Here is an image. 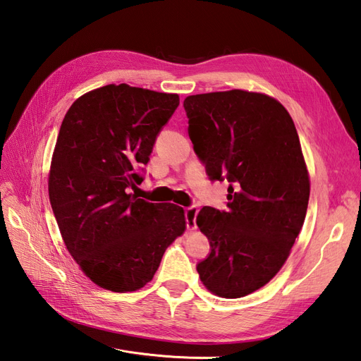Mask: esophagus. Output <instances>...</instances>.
Instances as JSON below:
<instances>
[{"label":"esophagus","instance_id":"1","mask_svg":"<svg viewBox=\"0 0 361 361\" xmlns=\"http://www.w3.org/2000/svg\"><path fill=\"white\" fill-rule=\"evenodd\" d=\"M197 214H199L197 206L185 207V221H187L188 231H194L195 228V216H197Z\"/></svg>","mask_w":361,"mask_h":361}]
</instances>
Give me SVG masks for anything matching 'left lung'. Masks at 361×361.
<instances>
[{
  "instance_id": "obj_1",
  "label": "left lung",
  "mask_w": 361,
  "mask_h": 361,
  "mask_svg": "<svg viewBox=\"0 0 361 361\" xmlns=\"http://www.w3.org/2000/svg\"><path fill=\"white\" fill-rule=\"evenodd\" d=\"M188 135L211 180H227V209L204 206L197 226L211 253L197 264L223 298L265 286L285 264L307 212L310 182L286 108L244 90L188 96Z\"/></svg>"
}]
</instances>
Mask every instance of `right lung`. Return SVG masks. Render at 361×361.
I'll use <instances>...</instances> for the list:
<instances>
[{"label": "right lung", "mask_w": 361, "mask_h": 361, "mask_svg": "<svg viewBox=\"0 0 361 361\" xmlns=\"http://www.w3.org/2000/svg\"><path fill=\"white\" fill-rule=\"evenodd\" d=\"M178 105V94L110 84L76 99L63 118L49 202L71 256L104 289L143 288L185 231L180 206L130 194Z\"/></svg>", "instance_id": "1"}]
</instances>
